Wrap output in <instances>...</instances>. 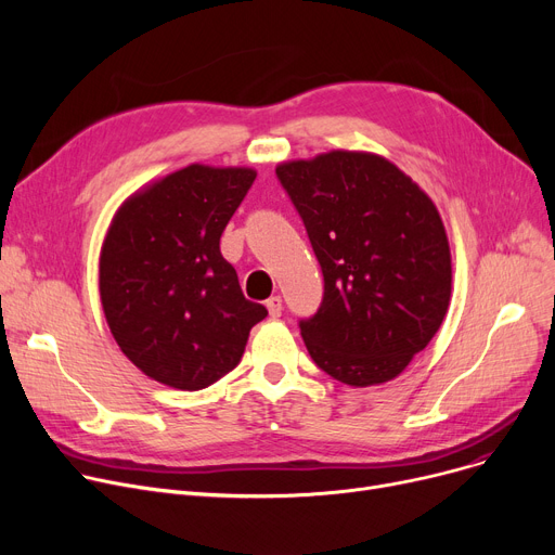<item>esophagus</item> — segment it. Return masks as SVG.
<instances>
[{"mask_svg":"<svg viewBox=\"0 0 555 555\" xmlns=\"http://www.w3.org/2000/svg\"><path fill=\"white\" fill-rule=\"evenodd\" d=\"M266 306H268V312H270V317H281V310H283V301H281V297H270L268 301H266Z\"/></svg>","mask_w":555,"mask_h":555,"instance_id":"obj_1","label":"esophagus"}]
</instances>
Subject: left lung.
<instances>
[{
	"label": "left lung",
	"instance_id": "left-lung-1",
	"mask_svg": "<svg viewBox=\"0 0 555 555\" xmlns=\"http://www.w3.org/2000/svg\"><path fill=\"white\" fill-rule=\"evenodd\" d=\"M324 274L299 328L314 364L351 387L398 377L441 328L452 295L448 233L431 197L389 159L331 151L283 162Z\"/></svg>",
	"mask_w": 555,
	"mask_h": 555
}]
</instances>
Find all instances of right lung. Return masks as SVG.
<instances>
[{
	"mask_svg": "<svg viewBox=\"0 0 555 555\" xmlns=\"http://www.w3.org/2000/svg\"><path fill=\"white\" fill-rule=\"evenodd\" d=\"M256 180L245 166L191 164L132 193L99 260L109 333L153 380L197 391L236 369L266 306L245 299L220 236Z\"/></svg>",
	"mask_w": 555,
	"mask_h": 555,
	"instance_id": "obj_1",
	"label": "right lung"
}]
</instances>
